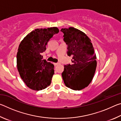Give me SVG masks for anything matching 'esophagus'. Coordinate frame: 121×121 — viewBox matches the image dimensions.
Returning a JSON list of instances; mask_svg holds the SVG:
<instances>
[{
    "instance_id": "obj_1",
    "label": "esophagus",
    "mask_w": 121,
    "mask_h": 121,
    "mask_svg": "<svg viewBox=\"0 0 121 121\" xmlns=\"http://www.w3.org/2000/svg\"><path fill=\"white\" fill-rule=\"evenodd\" d=\"M54 65H59V63H54Z\"/></svg>"
}]
</instances>
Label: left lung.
Here are the masks:
<instances>
[{
    "instance_id": "obj_1",
    "label": "left lung",
    "mask_w": 121,
    "mask_h": 121,
    "mask_svg": "<svg viewBox=\"0 0 121 121\" xmlns=\"http://www.w3.org/2000/svg\"><path fill=\"white\" fill-rule=\"evenodd\" d=\"M64 40L68 45V55L73 56V65H65L62 73L65 86L81 90L92 81L97 68V56L91 40L84 32L73 27L62 28Z\"/></svg>"
}]
</instances>
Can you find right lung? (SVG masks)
Returning <instances> with one entry per match:
<instances>
[{
  "label": "right lung",
  "instance_id": "obj_1",
  "mask_svg": "<svg viewBox=\"0 0 121 121\" xmlns=\"http://www.w3.org/2000/svg\"><path fill=\"white\" fill-rule=\"evenodd\" d=\"M59 32L57 27L36 29L23 38L18 48L16 63L20 77L28 87L39 91L50 85L54 65L43 60L48 40Z\"/></svg>",
  "mask_w": 121,
  "mask_h": 121
}]
</instances>
